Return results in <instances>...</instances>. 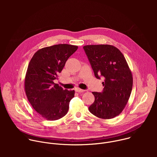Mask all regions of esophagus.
I'll list each match as a JSON object with an SVG mask.
<instances>
[{"instance_id": "esophagus-1", "label": "esophagus", "mask_w": 157, "mask_h": 157, "mask_svg": "<svg viewBox=\"0 0 157 157\" xmlns=\"http://www.w3.org/2000/svg\"><path fill=\"white\" fill-rule=\"evenodd\" d=\"M75 91L77 93H83L85 91V90H83V89H81L80 88H76L75 89Z\"/></svg>"}]
</instances>
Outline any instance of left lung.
Returning <instances> with one entry per match:
<instances>
[{
  "mask_svg": "<svg viewBox=\"0 0 157 157\" xmlns=\"http://www.w3.org/2000/svg\"><path fill=\"white\" fill-rule=\"evenodd\" d=\"M83 48L94 75L105 78L103 91L93 92L95 100L89 106L90 113L102 119H113L124 109L131 94L133 77L121 51L110 44H91Z\"/></svg>",
  "mask_w": 157,
  "mask_h": 157,
  "instance_id": "left-lung-1",
  "label": "left lung"
}]
</instances>
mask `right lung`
I'll use <instances>...</instances> for the list:
<instances>
[{
    "label": "right lung",
    "mask_w": 157,
    "mask_h": 157,
    "mask_svg": "<svg viewBox=\"0 0 157 157\" xmlns=\"http://www.w3.org/2000/svg\"><path fill=\"white\" fill-rule=\"evenodd\" d=\"M78 48L68 44L44 47L33 55L29 64L24 83L27 97L33 108L48 121L58 120L68 113L75 91L64 90L53 81Z\"/></svg>",
    "instance_id": "right-lung-1"
}]
</instances>
